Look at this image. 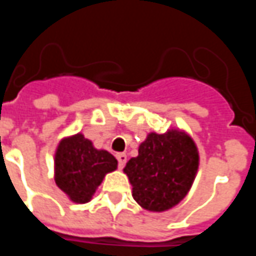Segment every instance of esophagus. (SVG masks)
Wrapping results in <instances>:
<instances>
[{
	"mask_svg": "<svg viewBox=\"0 0 256 256\" xmlns=\"http://www.w3.org/2000/svg\"><path fill=\"white\" fill-rule=\"evenodd\" d=\"M116 159L118 162H119V167L123 168L124 164H126V162H128V155H126V154H118Z\"/></svg>",
	"mask_w": 256,
	"mask_h": 256,
	"instance_id": "34e87169",
	"label": "esophagus"
}]
</instances>
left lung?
I'll return each mask as SVG.
<instances>
[{"label": "left lung", "instance_id": "left-lung-1", "mask_svg": "<svg viewBox=\"0 0 256 256\" xmlns=\"http://www.w3.org/2000/svg\"><path fill=\"white\" fill-rule=\"evenodd\" d=\"M198 150L185 130L150 132L140 144L138 156L123 172L133 186V198L150 212H163L185 198L198 170Z\"/></svg>", "mask_w": 256, "mask_h": 256}]
</instances>
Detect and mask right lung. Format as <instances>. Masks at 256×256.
Here are the masks:
<instances>
[{"mask_svg":"<svg viewBox=\"0 0 256 256\" xmlns=\"http://www.w3.org/2000/svg\"><path fill=\"white\" fill-rule=\"evenodd\" d=\"M116 168L115 156L94 148L82 133L60 140L54 152V182L72 203L90 202L104 177Z\"/></svg>","mask_w":256,"mask_h":256,"instance_id":"obj_1","label":"right lung"}]
</instances>
